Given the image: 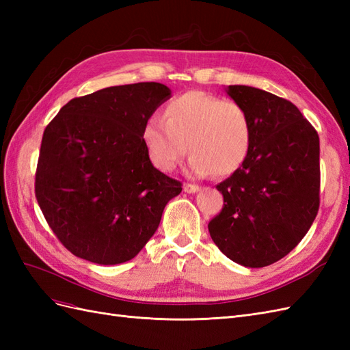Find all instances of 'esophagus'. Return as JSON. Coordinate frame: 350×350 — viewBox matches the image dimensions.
Returning <instances> with one entry per match:
<instances>
[{"label":"esophagus","mask_w":350,"mask_h":350,"mask_svg":"<svg viewBox=\"0 0 350 350\" xmlns=\"http://www.w3.org/2000/svg\"><path fill=\"white\" fill-rule=\"evenodd\" d=\"M184 191L188 193V194H194V193L200 191V187L196 185V184H185L184 185Z\"/></svg>","instance_id":"obj_1"}]
</instances>
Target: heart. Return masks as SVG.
<instances>
[{
  "label": "heart",
  "mask_w": 350,
  "mask_h": 350,
  "mask_svg": "<svg viewBox=\"0 0 350 350\" xmlns=\"http://www.w3.org/2000/svg\"><path fill=\"white\" fill-rule=\"evenodd\" d=\"M150 162L171 172L188 149V172L194 176H225L242 166L251 149L248 112L234 100L204 92H188L166 105L163 120L152 118L142 131Z\"/></svg>",
  "instance_id": "heart-1"
}]
</instances>
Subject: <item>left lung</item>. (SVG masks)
Instances as JSON below:
<instances>
[{"label": "left lung", "mask_w": 350, "mask_h": 350, "mask_svg": "<svg viewBox=\"0 0 350 350\" xmlns=\"http://www.w3.org/2000/svg\"><path fill=\"white\" fill-rule=\"evenodd\" d=\"M225 90L248 112L252 142L216 187L225 204L208 232L232 261L266 267L298 245L319 213L320 139L292 102L242 84Z\"/></svg>", "instance_id": "obj_1"}]
</instances>
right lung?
Masks as SVG:
<instances>
[{"instance_id": "obj_1", "label": "right lung", "mask_w": 350, "mask_h": 350, "mask_svg": "<svg viewBox=\"0 0 350 350\" xmlns=\"http://www.w3.org/2000/svg\"><path fill=\"white\" fill-rule=\"evenodd\" d=\"M171 98L161 83L74 98L44 131L35 193L49 228L76 257L103 266L134 258L183 184L156 169L142 131Z\"/></svg>"}]
</instances>
